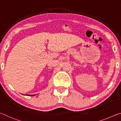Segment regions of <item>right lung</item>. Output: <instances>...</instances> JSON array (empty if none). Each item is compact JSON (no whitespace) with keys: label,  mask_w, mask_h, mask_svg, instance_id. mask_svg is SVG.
<instances>
[{"label":"right lung","mask_w":121,"mask_h":121,"mask_svg":"<svg viewBox=\"0 0 121 121\" xmlns=\"http://www.w3.org/2000/svg\"><path fill=\"white\" fill-rule=\"evenodd\" d=\"M22 95H24V94H22ZM25 95H28V96H34V95H35L34 94V95H27V94H26Z\"/></svg>","instance_id":"add662e5"}]
</instances>
